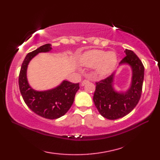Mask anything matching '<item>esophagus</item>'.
<instances>
[{
  "mask_svg": "<svg viewBox=\"0 0 160 160\" xmlns=\"http://www.w3.org/2000/svg\"><path fill=\"white\" fill-rule=\"evenodd\" d=\"M89 80H84L83 81H82V83H81V85H82V86H84V84H85L86 83H87L88 82H89Z\"/></svg>",
  "mask_w": 160,
  "mask_h": 160,
  "instance_id": "1",
  "label": "esophagus"
}]
</instances>
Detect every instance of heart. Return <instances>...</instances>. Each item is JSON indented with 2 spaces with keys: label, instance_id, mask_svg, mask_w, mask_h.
Listing matches in <instances>:
<instances>
[{
  "label": "heart",
  "instance_id": "b5f03b06",
  "mask_svg": "<svg viewBox=\"0 0 160 160\" xmlns=\"http://www.w3.org/2000/svg\"><path fill=\"white\" fill-rule=\"evenodd\" d=\"M82 65L93 67L96 66L97 72L101 76H107L114 70L118 63L117 54L114 52L100 49H91L83 53L79 58Z\"/></svg>",
  "mask_w": 160,
  "mask_h": 160
}]
</instances>
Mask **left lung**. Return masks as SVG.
<instances>
[{
  "label": "left lung",
  "mask_w": 160,
  "mask_h": 160,
  "mask_svg": "<svg viewBox=\"0 0 160 160\" xmlns=\"http://www.w3.org/2000/svg\"><path fill=\"white\" fill-rule=\"evenodd\" d=\"M120 64H128L132 69L131 87L126 92H117L113 87L115 73L96 82L93 102L101 115L108 120L125 116L136 107L140 99L144 76L142 61L132 51L126 49Z\"/></svg>",
  "instance_id": "obj_1"
}]
</instances>
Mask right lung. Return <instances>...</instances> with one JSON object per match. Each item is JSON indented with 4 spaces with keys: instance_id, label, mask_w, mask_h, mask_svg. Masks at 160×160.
Instances as JSON below:
<instances>
[{
    "instance_id": "right-lung-1",
    "label": "right lung",
    "mask_w": 160,
    "mask_h": 160,
    "mask_svg": "<svg viewBox=\"0 0 160 160\" xmlns=\"http://www.w3.org/2000/svg\"><path fill=\"white\" fill-rule=\"evenodd\" d=\"M52 49L51 45L46 44L26 56L20 71L18 84L27 106L40 116L53 120L62 117L69 110L80 87L79 83L74 84L67 80L48 91H37L29 86L27 79V69L30 60L38 53L48 52Z\"/></svg>"
}]
</instances>
